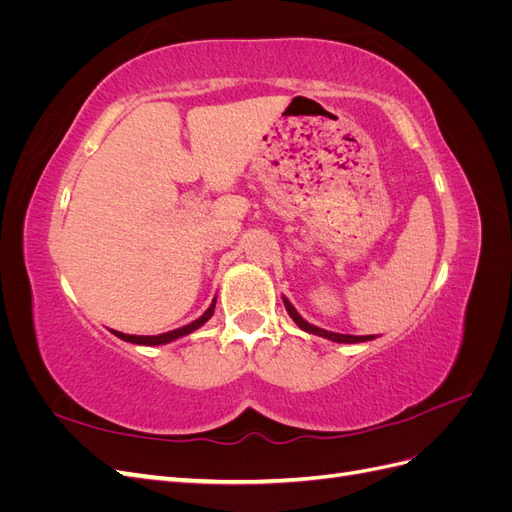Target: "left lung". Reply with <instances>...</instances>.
Instances as JSON below:
<instances>
[{
  "instance_id": "8db88e82",
  "label": "left lung",
  "mask_w": 512,
  "mask_h": 512,
  "mask_svg": "<svg viewBox=\"0 0 512 512\" xmlns=\"http://www.w3.org/2000/svg\"><path fill=\"white\" fill-rule=\"evenodd\" d=\"M284 305H286V309H288L290 318H292L294 322H297L299 327H301L303 331H307V333H314V335H320V337H324V339H331V342H337V344H359V342H367V339H374V335H342V333L324 331V329H320V327H314V324H309L307 320H303V318L297 314V309H294V307L290 305V301L284 299Z\"/></svg>"
}]
</instances>
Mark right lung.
<instances>
[{
  "label": "right lung",
  "instance_id": "add662e5",
  "mask_svg": "<svg viewBox=\"0 0 512 512\" xmlns=\"http://www.w3.org/2000/svg\"><path fill=\"white\" fill-rule=\"evenodd\" d=\"M213 309H215V301L211 303V307L207 309V312L200 316L198 320L185 324V327L181 329H175V331H168V333H162V335H126V333H119V331H113L119 339H123V342H130V344H141V346H160V344H168L173 342V339L177 337H183L188 335L192 331H196L198 327H203V324L213 316Z\"/></svg>",
  "mask_w": 512,
  "mask_h": 512
}]
</instances>
